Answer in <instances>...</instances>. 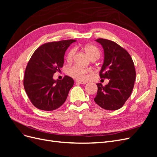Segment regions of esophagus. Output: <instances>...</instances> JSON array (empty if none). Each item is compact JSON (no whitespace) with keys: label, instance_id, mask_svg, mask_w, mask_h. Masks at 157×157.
Listing matches in <instances>:
<instances>
[{"label":"esophagus","instance_id":"1","mask_svg":"<svg viewBox=\"0 0 157 157\" xmlns=\"http://www.w3.org/2000/svg\"><path fill=\"white\" fill-rule=\"evenodd\" d=\"M76 82L78 83V84H85L87 83L86 81H82V80H76Z\"/></svg>","mask_w":157,"mask_h":157}]
</instances>
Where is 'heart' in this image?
<instances>
[{
    "label": "heart",
    "instance_id": "heart-1",
    "mask_svg": "<svg viewBox=\"0 0 157 157\" xmlns=\"http://www.w3.org/2000/svg\"><path fill=\"white\" fill-rule=\"evenodd\" d=\"M84 50L88 56L90 57V58L92 60H96L98 59L99 56H100V50H99L98 47L92 44H87L84 46ZM77 52V49L75 48H71L67 54V59L71 60L73 58ZM66 73L70 77H73L75 78L82 80L84 79L86 77V75L88 73H91L92 71L88 69H83L79 67L77 65H71L69 66L66 69Z\"/></svg>",
    "mask_w": 157,
    "mask_h": 157
}]
</instances>
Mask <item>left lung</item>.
Here are the masks:
<instances>
[{"mask_svg":"<svg viewBox=\"0 0 157 157\" xmlns=\"http://www.w3.org/2000/svg\"><path fill=\"white\" fill-rule=\"evenodd\" d=\"M104 50V62L99 72L101 78L109 79L103 86L97 83L94 101L106 110H117L124 105L134 88L136 77L134 63L129 53L116 42L98 39Z\"/></svg>","mask_w":157,"mask_h":157,"instance_id":"obj_1","label":"left lung"}]
</instances>
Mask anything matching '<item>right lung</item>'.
<instances>
[{
    "label": "right lung",
    "mask_w": 157,
    "mask_h": 157,
    "mask_svg": "<svg viewBox=\"0 0 157 157\" xmlns=\"http://www.w3.org/2000/svg\"><path fill=\"white\" fill-rule=\"evenodd\" d=\"M76 40L47 42L33 54L25 69L23 86L32 104L43 111H54L65 101L73 79L65 75L62 80H54L56 71L64 63L66 50Z\"/></svg>",
    "instance_id": "1"
}]
</instances>
